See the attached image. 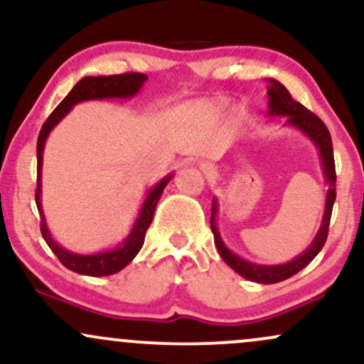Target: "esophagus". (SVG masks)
<instances>
[{"label":"esophagus","mask_w":364,"mask_h":364,"mask_svg":"<svg viewBox=\"0 0 364 364\" xmlns=\"http://www.w3.org/2000/svg\"><path fill=\"white\" fill-rule=\"evenodd\" d=\"M200 169H202L205 174H212V173H214V168H212L210 164H205V162H202V164H200Z\"/></svg>","instance_id":"esophagus-1"}]
</instances>
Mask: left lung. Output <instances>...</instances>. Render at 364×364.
I'll list each match as a JSON object with an SVG mask.
<instances>
[{
  "label": "left lung",
  "mask_w": 364,
  "mask_h": 364,
  "mask_svg": "<svg viewBox=\"0 0 364 364\" xmlns=\"http://www.w3.org/2000/svg\"><path fill=\"white\" fill-rule=\"evenodd\" d=\"M267 82H269V89H267V95H269V111L267 112H269L270 118H286V123H284L286 127L299 129V132H301L304 136H308V139L313 141V145L318 149L321 171H323L325 185L328 186V190L327 196H325V210L323 217H321L320 229L318 232H316V236L313 237L311 245L308 246L301 255L292 258L291 262L279 263V265L253 263L241 258L240 255L232 253L231 250L225 246L223 237H220L219 229H217L215 217L217 210H219V202H217V198L212 200L210 228L212 232H214V241L217 250H219V255L236 274H240L241 277L246 279V281L258 284H275L286 281V279L298 274L299 270H303L304 267L320 253L325 241H327L330 215H332V207L333 202H336V164H333L332 139H330L327 127H325L323 121H321L318 116H315L311 111H308L303 104L296 102L294 99L291 97L289 90H287L281 82H277L275 78H267Z\"/></svg>",
  "instance_id": "left-lung-1"
}]
</instances>
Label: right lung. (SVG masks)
Segmentation results:
<instances>
[{
  "label": "right lung",
  "instance_id": "1",
  "mask_svg": "<svg viewBox=\"0 0 364 364\" xmlns=\"http://www.w3.org/2000/svg\"><path fill=\"white\" fill-rule=\"evenodd\" d=\"M147 82V75L144 73H123V75H109V77H83L77 85L70 90V94L60 102V106L51 112L48 121L44 123L43 129L37 139V190H36V203L37 210L41 214V232H43L44 241L48 243L53 253L60 258V262L66 269L73 270V272L82 275H90V277H104V275H111L119 272L121 269L128 265L133 258L139 255L144 246L145 232H147L150 223L154 219V212H156L157 202L161 198L162 191L168 186V183L173 179L174 173L168 174L156 183L147 191L144 203H141L139 215H136L133 228L129 229L128 236L124 237L116 248L102 250L97 253H73L70 250L63 248L54 241L51 231L46 224V215L43 208V154L44 145L48 140L49 133L53 132L54 127L73 109V106L85 101H107V99H132L139 94L144 83Z\"/></svg>",
  "mask_w": 364,
  "mask_h": 364
}]
</instances>
